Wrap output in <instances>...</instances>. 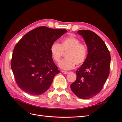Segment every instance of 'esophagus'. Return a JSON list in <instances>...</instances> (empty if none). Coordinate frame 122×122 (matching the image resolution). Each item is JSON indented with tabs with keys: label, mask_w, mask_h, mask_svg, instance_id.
Listing matches in <instances>:
<instances>
[{
	"label": "esophagus",
	"mask_w": 122,
	"mask_h": 122,
	"mask_svg": "<svg viewBox=\"0 0 122 122\" xmlns=\"http://www.w3.org/2000/svg\"><path fill=\"white\" fill-rule=\"evenodd\" d=\"M62 73L64 74H67L68 73V72H66V71H62Z\"/></svg>",
	"instance_id": "obj_1"
}]
</instances>
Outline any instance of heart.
I'll return each mask as SVG.
<instances>
[{"instance_id": "obj_1", "label": "heart", "mask_w": 122, "mask_h": 122, "mask_svg": "<svg viewBox=\"0 0 122 122\" xmlns=\"http://www.w3.org/2000/svg\"><path fill=\"white\" fill-rule=\"evenodd\" d=\"M50 51L52 59L56 63H59L66 53V58L59 64L61 69L66 70L73 69L76 65L79 66L83 64L88 54L86 45L81 43L79 38L73 36L64 38L60 44L54 42L51 44Z\"/></svg>"}]
</instances>
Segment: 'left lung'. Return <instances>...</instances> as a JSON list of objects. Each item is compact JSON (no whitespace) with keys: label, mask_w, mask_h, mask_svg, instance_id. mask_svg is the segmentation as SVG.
<instances>
[{"label":"left lung","mask_w":122,"mask_h":122,"mask_svg":"<svg viewBox=\"0 0 122 122\" xmlns=\"http://www.w3.org/2000/svg\"><path fill=\"white\" fill-rule=\"evenodd\" d=\"M87 45L88 54L85 63L76 71V79L71 85L74 93L88 99L100 92L110 73L111 56L105 43L93 31H78Z\"/></svg>","instance_id":"left-lung-1"}]
</instances>
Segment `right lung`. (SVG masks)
Returning <instances> with one entry per match:
<instances>
[{"label": "right lung", "instance_id": "right-lung-1", "mask_svg": "<svg viewBox=\"0 0 122 122\" xmlns=\"http://www.w3.org/2000/svg\"><path fill=\"white\" fill-rule=\"evenodd\" d=\"M65 29L37 27L25 34L14 47L11 67L18 86L31 95L46 92L60 73L51 56V44Z\"/></svg>", "mask_w": 122, "mask_h": 122}]
</instances>
